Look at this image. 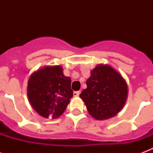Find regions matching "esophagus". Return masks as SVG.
Listing matches in <instances>:
<instances>
[{
	"label": "esophagus",
	"mask_w": 153,
	"mask_h": 153,
	"mask_svg": "<svg viewBox=\"0 0 153 153\" xmlns=\"http://www.w3.org/2000/svg\"><path fill=\"white\" fill-rule=\"evenodd\" d=\"M74 97H78V96L80 94V91H74V93H73Z\"/></svg>",
	"instance_id": "1"
}]
</instances>
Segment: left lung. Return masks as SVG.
Segmentation results:
<instances>
[{
	"label": "left lung",
	"instance_id": "left-lung-1",
	"mask_svg": "<svg viewBox=\"0 0 153 153\" xmlns=\"http://www.w3.org/2000/svg\"><path fill=\"white\" fill-rule=\"evenodd\" d=\"M86 89L80 98L89 114L97 120H105L117 115L126 103L127 84L118 72L108 65H98L91 71Z\"/></svg>",
	"mask_w": 153,
	"mask_h": 153
}]
</instances>
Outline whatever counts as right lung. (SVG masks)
Listing matches in <instances>:
<instances>
[{
    "mask_svg": "<svg viewBox=\"0 0 153 153\" xmlns=\"http://www.w3.org/2000/svg\"><path fill=\"white\" fill-rule=\"evenodd\" d=\"M71 79L60 66L46 67L35 72L27 83V97L33 109L44 117L57 118L73 97Z\"/></svg>",
    "mask_w": 153,
    "mask_h": 153,
    "instance_id": "1",
    "label": "right lung"
}]
</instances>
